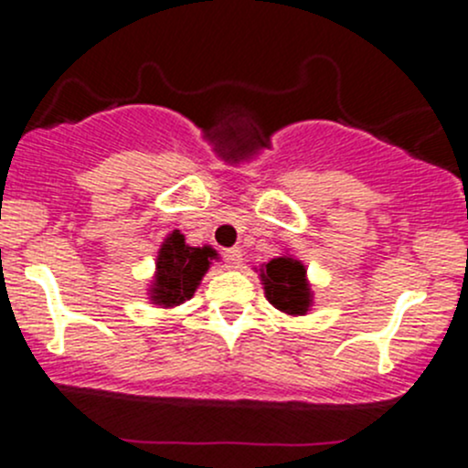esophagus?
Returning <instances> with one entry per match:
<instances>
[{
  "instance_id": "34e87169",
  "label": "esophagus",
  "mask_w": 468,
  "mask_h": 468,
  "mask_svg": "<svg viewBox=\"0 0 468 468\" xmlns=\"http://www.w3.org/2000/svg\"><path fill=\"white\" fill-rule=\"evenodd\" d=\"M224 262L229 269H238L242 264V251L238 247L235 249H226L224 251Z\"/></svg>"
}]
</instances>
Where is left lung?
<instances>
[{
  "instance_id": "obj_1",
  "label": "left lung",
  "mask_w": 468,
  "mask_h": 468,
  "mask_svg": "<svg viewBox=\"0 0 468 468\" xmlns=\"http://www.w3.org/2000/svg\"><path fill=\"white\" fill-rule=\"evenodd\" d=\"M264 294L273 308L287 314H305L310 308V287L305 267L294 258H273L261 271Z\"/></svg>"
}]
</instances>
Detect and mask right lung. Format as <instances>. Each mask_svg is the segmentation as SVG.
Returning <instances> with one entry per match:
<instances>
[{
  "instance_id": "obj_1",
  "label": "right lung",
  "mask_w": 468,
  "mask_h": 468,
  "mask_svg": "<svg viewBox=\"0 0 468 468\" xmlns=\"http://www.w3.org/2000/svg\"><path fill=\"white\" fill-rule=\"evenodd\" d=\"M215 256L217 253L210 247H187L183 235L174 230L158 251L151 301H155L163 308H172V305L192 299L197 285H199Z\"/></svg>"
}]
</instances>
